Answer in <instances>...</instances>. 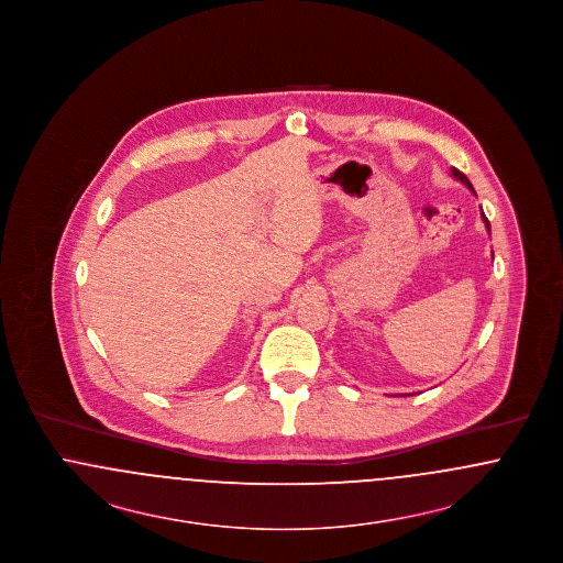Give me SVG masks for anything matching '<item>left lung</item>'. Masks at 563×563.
<instances>
[{
    "label": "left lung",
    "mask_w": 563,
    "mask_h": 563,
    "mask_svg": "<svg viewBox=\"0 0 563 563\" xmlns=\"http://www.w3.org/2000/svg\"><path fill=\"white\" fill-rule=\"evenodd\" d=\"M452 175H454L455 179H457V181H462V184H464V186H466V188L471 189V191H473V194H475V189H473V186H471V181H468V179H466V175H464V173H460V170H457V168H452ZM482 219H483V223H485V228H487V232H492V230H489V221H487V217H485V214H483V211H482ZM492 255H494V253H492Z\"/></svg>",
    "instance_id": "left-lung-1"
}]
</instances>
